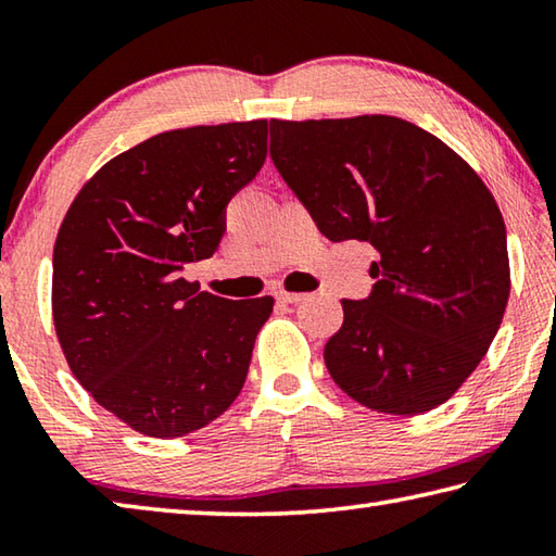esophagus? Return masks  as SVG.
Instances as JSON below:
<instances>
[{
	"label": "esophagus",
	"mask_w": 556,
	"mask_h": 556,
	"mask_svg": "<svg viewBox=\"0 0 556 556\" xmlns=\"http://www.w3.org/2000/svg\"><path fill=\"white\" fill-rule=\"evenodd\" d=\"M275 296L277 301H281V304H299V301L304 299V294H299V291H289V289H277Z\"/></svg>",
	"instance_id": "34e87169"
}]
</instances>
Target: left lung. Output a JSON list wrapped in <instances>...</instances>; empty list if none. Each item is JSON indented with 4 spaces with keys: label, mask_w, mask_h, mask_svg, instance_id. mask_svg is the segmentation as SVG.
Returning <instances> with one entry per match:
<instances>
[{
    "label": "left lung",
    "mask_w": 556,
    "mask_h": 556,
    "mask_svg": "<svg viewBox=\"0 0 556 556\" xmlns=\"http://www.w3.org/2000/svg\"><path fill=\"white\" fill-rule=\"evenodd\" d=\"M269 156L328 240L368 242L372 294L343 299L324 348L348 397L384 414L444 404L478 368L510 296L501 208L483 178L407 119L269 122Z\"/></svg>",
    "instance_id": "8db88e82"
}]
</instances>
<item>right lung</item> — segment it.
Returning <instances> with one entry per match:
<instances>
[{
  "label": "right lung",
  "instance_id": "right-lung-1",
  "mask_svg": "<svg viewBox=\"0 0 556 556\" xmlns=\"http://www.w3.org/2000/svg\"><path fill=\"white\" fill-rule=\"evenodd\" d=\"M267 119L162 131L100 168L53 248V326L68 368L139 434L176 439L230 407L275 299L184 279L213 257L225 205L265 164Z\"/></svg>",
  "mask_w": 556,
  "mask_h": 556
}]
</instances>
